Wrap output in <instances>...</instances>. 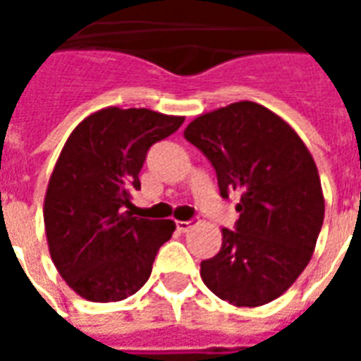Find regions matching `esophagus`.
<instances>
[{
    "instance_id": "esophagus-1",
    "label": "esophagus",
    "mask_w": 361,
    "mask_h": 361,
    "mask_svg": "<svg viewBox=\"0 0 361 361\" xmlns=\"http://www.w3.org/2000/svg\"><path fill=\"white\" fill-rule=\"evenodd\" d=\"M176 228H178V232L185 234V232H189V230L193 228V222H191V220H178V222H176Z\"/></svg>"
}]
</instances>
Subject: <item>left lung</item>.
Instances as JSON below:
<instances>
[{
	"mask_svg": "<svg viewBox=\"0 0 361 361\" xmlns=\"http://www.w3.org/2000/svg\"><path fill=\"white\" fill-rule=\"evenodd\" d=\"M183 137L211 160L220 195H240L235 230L222 228L201 279L238 307L276 300L307 267L325 219L311 152L284 119L250 100L201 114Z\"/></svg>",
	"mask_w": 361,
	"mask_h": 361,
	"instance_id": "1",
	"label": "left lung"
}]
</instances>
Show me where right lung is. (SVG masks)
<instances>
[{
    "label": "right lung",
    "mask_w": 361,
    "mask_h": 361,
    "mask_svg": "<svg viewBox=\"0 0 361 361\" xmlns=\"http://www.w3.org/2000/svg\"><path fill=\"white\" fill-rule=\"evenodd\" d=\"M181 116L147 108H104L75 127L44 197L54 265L89 302H119L149 280L173 220L133 216L131 193L154 142L178 131Z\"/></svg>",
    "instance_id": "1"
}]
</instances>
